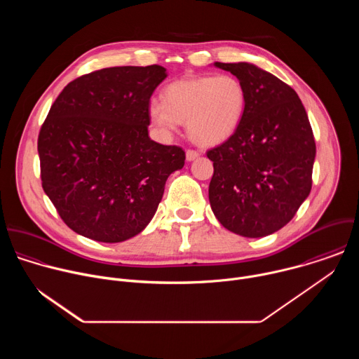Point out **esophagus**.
<instances>
[{"label":"esophagus","instance_id":"34e87169","mask_svg":"<svg viewBox=\"0 0 359 359\" xmlns=\"http://www.w3.org/2000/svg\"><path fill=\"white\" fill-rule=\"evenodd\" d=\"M196 158H198V151L194 150V149H187L186 150V159L190 162V161H194Z\"/></svg>","mask_w":359,"mask_h":359}]
</instances>
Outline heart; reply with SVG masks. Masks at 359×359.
<instances>
[{"instance_id": "1", "label": "heart", "mask_w": 359, "mask_h": 359, "mask_svg": "<svg viewBox=\"0 0 359 359\" xmlns=\"http://www.w3.org/2000/svg\"><path fill=\"white\" fill-rule=\"evenodd\" d=\"M163 100L149 105L151 122L173 132L187 122L190 137L204 146L220 144L240 126L247 90L233 75H197L173 81L163 89Z\"/></svg>"}]
</instances>
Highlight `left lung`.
<instances>
[{
    "label": "left lung",
    "instance_id": "obj_1",
    "mask_svg": "<svg viewBox=\"0 0 359 359\" xmlns=\"http://www.w3.org/2000/svg\"><path fill=\"white\" fill-rule=\"evenodd\" d=\"M216 67L243 82L247 105L237 130L208 150L210 206L227 230L264 237L284 227L311 191L313 129L297 92L277 76L245 62Z\"/></svg>",
    "mask_w": 359,
    "mask_h": 359
}]
</instances>
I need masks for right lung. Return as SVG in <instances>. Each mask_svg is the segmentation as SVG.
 Wrapping results in <instances>:
<instances>
[{"label":"right lung","mask_w":359,"mask_h":359,"mask_svg":"<svg viewBox=\"0 0 359 359\" xmlns=\"http://www.w3.org/2000/svg\"><path fill=\"white\" fill-rule=\"evenodd\" d=\"M161 65L114 67L69 82L38 135L41 184L75 233L102 243L139 234L151 220L184 150L147 135Z\"/></svg>","instance_id":"right-lung-1"}]
</instances>
